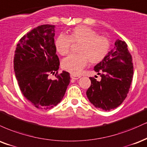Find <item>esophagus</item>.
<instances>
[{"label": "esophagus", "mask_w": 147, "mask_h": 147, "mask_svg": "<svg viewBox=\"0 0 147 147\" xmlns=\"http://www.w3.org/2000/svg\"><path fill=\"white\" fill-rule=\"evenodd\" d=\"M71 79H73V80H78V79H79L80 78V76H76V75H74V74H71Z\"/></svg>", "instance_id": "1"}]
</instances>
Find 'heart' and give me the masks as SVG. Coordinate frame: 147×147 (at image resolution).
<instances>
[{
  "mask_svg": "<svg viewBox=\"0 0 147 147\" xmlns=\"http://www.w3.org/2000/svg\"><path fill=\"white\" fill-rule=\"evenodd\" d=\"M71 42H80L78 54H70L62 60L63 69L73 74H79L88 62L96 64L106 57L110 47L107 38L98 35L94 29L78 25L70 31L67 36L60 34L55 39L54 46L57 52L65 56L69 51Z\"/></svg>",
  "mask_w": 147,
  "mask_h": 147,
  "instance_id": "heart-1",
  "label": "heart"
}]
</instances>
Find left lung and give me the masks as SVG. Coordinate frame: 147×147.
<instances>
[{
	"instance_id": "left-lung-1",
	"label": "left lung",
	"mask_w": 147,
	"mask_h": 147,
	"mask_svg": "<svg viewBox=\"0 0 147 147\" xmlns=\"http://www.w3.org/2000/svg\"><path fill=\"white\" fill-rule=\"evenodd\" d=\"M101 80L90 77L87 96L90 102L104 111H110L122 103L129 93L134 74L132 57L125 41L117 40L115 47L94 67Z\"/></svg>"
}]
</instances>
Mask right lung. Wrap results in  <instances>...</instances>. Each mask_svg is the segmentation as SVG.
Here are the masks:
<instances>
[{
    "label": "right lung",
    "instance_id": "1",
    "mask_svg": "<svg viewBox=\"0 0 147 147\" xmlns=\"http://www.w3.org/2000/svg\"><path fill=\"white\" fill-rule=\"evenodd\" d=\"M55 26L42 25L19 40L13 69L20 91L36 108L50 109L60 102L70 82V74H58L59 58L54 46ZM49 74H55L51 80Z\"/></svg>",
    "mask_w": 147,
    "mask_h": 147
}]
</instances>
